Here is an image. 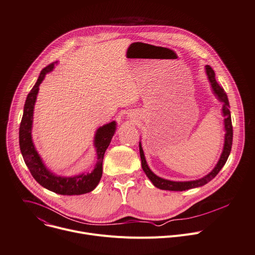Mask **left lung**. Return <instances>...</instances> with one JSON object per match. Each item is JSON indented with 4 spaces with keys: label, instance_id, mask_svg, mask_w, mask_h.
<instances>
[{
    "label": "left lung",
    "instance_id": "obj_1",
    "mask_svg": "<svg viewBox=\"0 0 255 255\" xmlns=\"http://www.w3.org/2000/svg\"><path fill=\"white\" fill-rule=\"evenodd\" d=\"M205 70H206V74L208 76V79H210V81L212 83V87L215 91V94L218 96L219 100L224 103L223 113H224V116L226 117L225 118L226 136H225V145H224L223 153L221 155V158L219 160L218 165L216 166V168L210 174L206 175L205 177H203L199 180L189 181V182H173V181L165 180V179H161V178L157 177L156 175H154L149 170V168L146 164L144 154H143L141 144L139 143V151H140L142 169H143L144 173L146 174V176L149 178V180L152 182L154 186L159 188V189L171 190V191H184V190H188V189H191V188H195V187L202 186V185H205L207 182H210L211 180H213L218 175V173L221 171V169L226 164V161L229 157V154L231 152V148H232V142H233V126H232V120H231V113H230V110H229L230 105H229L228 97H227V94L225 92L224 88L217 82L216 74H215V71L213 70V68L211 66L206 65Z\"/></svg>",
    "mask_w": 255,
    "mask_h": 255
}]
</instances>
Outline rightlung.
Segmentation results:
<instances>
[{"instance_id": "add662e5", "label": "right lung", "mask_w": 255, "mask_h": 255, "mask_svg": "<svg viewBox=\"0 0 255 255\" xmlns=\"http://www.w3.org/2000/svg\"><path fill=\"white\" fill-rule=\"evenodd\" d=\"M54 65L55 63H52L42 69L36 83L26 98L19 128L20 150L32 177L42 187L61 195H80L94 190L102 178L104 155L115 133L116 123L111 122L99 128L97 131L95 144L98 151V164L92 173L81 174L71 178H63L53 175L45 169L31 140V125L33 107L38 92V86L43 80L44 75L52 71Z\"/></svg>"}]
</instances>
